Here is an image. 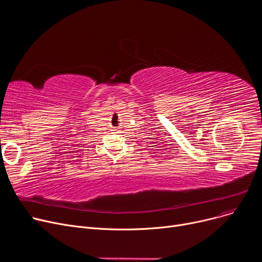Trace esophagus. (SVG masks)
<instances>
[{
	"label": "esophagus",
	"mask_w": 262,
	"mask_h": 262,
	"mask_svg": "<svg viewBox=\"0 0 262 262\" xmlns=\"http://www.w3.org/2000/svg\"><path fill=\"white\" fill-rule=\"evenodd\" d=\"M113 131H117V129H116V128H114V129H113Z\"/></svg>",
	"instance_id": "esophagus-1"
}]
</instances>
